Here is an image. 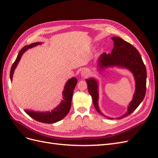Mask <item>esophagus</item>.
<instances>
[{
  "mask_svg": "<svg viewBox=\"0 0 158 158\" xmlns=\"http://www.w3.org/2000/svg\"><path fill=\"white\" fill-rule=\"evenodd\" d=\"M81 74H82V75L83 76H85V77H86V76H88L89 74V72L87 69H84L82 71V73H81Z\"/></svg>",
  "mask_w": 158,
  "mask_h": 158,
  "instance_id": "34e87169",
  "label": "esophagus"
}]
</instances>
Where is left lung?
<instances>
[{"instance_id": "8db88e82", "label": "left lung", "mask_w": 158, "mask_h": 158, "mask_svg": "<svg viewBox=\"0 0 158 158\" xmlns=\"http://www.w3.org/2000/svg\"><path fill=\"white\" fill-rule=\"evenodd\" d=\"M114 47L111 53L106 52L100 56L99 65L100 69L109 66H119L126 67L132 71L136 80V92L128 107V112L123 116L117 118L121 119L132 113L144 99L146 92V69L139 52L131 44L118 37H113ZM89 94L97 111L102 114L98 107V83L94 79L86 80Z\"/></svg>"}]
</instances>
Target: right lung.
Listing matches in <instances>:
<instances>
[{"mask_svg": "<svg viewBox=\"0 0 158 158\" xmlns=\"http://www.w3.org/2000/svg\"><path fill=\"white\" fill-rule=\"evenodd\" d=\"M41 44V43L40 42L33 43L32 44L23 47L20 50V51L19 52V53L17 56V58L16 60L14 61V63H13L10 69V77L11 80L12 78L14 70L16 67L18 62L20 60L21 56L23 52L29 48H31V47L36 46L37 45H40ZM77 79L76 78H73L70 79L68 82H66L64 86V89L63 91V100L61 102L59 106L56 109H55L53 111H52L51 112L41 113L29 111L26 110V113L31 118L35 119V121L41 123L51 124L60 121L61 119H63L66 114L69 113L70 111V109L71 107V101L72 99H73V90L76 85V84H77Z\"/></svg>", "mask_w": 158, "mask_h": 158, "instance_id": "add662e5", "label": "right lung"}]
</instances>
